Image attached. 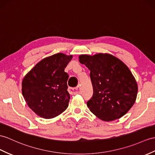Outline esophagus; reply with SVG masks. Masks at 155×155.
Wrapping results in <instances>:
<instances>
[{
  "label": "esophagus",
  "mask_w": 155,
  "mask_h": 155,
  "mask_svg": "<svg viewBox=\"0 0 155 155\" xmlns=\"http://www.w3.org/2000/svg\"><path fill=\"white\" fill-rule=\"evenodd\" d=\"M69 92L73 95L81 93V85H78L76 87H70L68 89Z\"/></svg>",
  "instance_id": "1"
}]
</instances>
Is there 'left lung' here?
Instances as JSON below:
<instances>
[{"label":"left lung","instance_id":"left-lung-1","mask_svg":"<svg viewBox=\"0 0 155 155\" xmlns=\"http://www.w3.org/2000/svg\"><path fill=\"white\" fill-rule=\"evenodd\" d=\"M80 62L90 70L93 94L87 102L90 111L102 120L121 118L133 106L137 84L127 66L108 54L80 56Z\"/></svg>","mask_w":155,"mask_h":155}]
</instances>
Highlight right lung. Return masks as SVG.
<instances>
[{"instance_id":"1","label":"right lung","mask_w":155,"mask_h":155,"mask_svg":"<svg viewBox=\"0 0 155 155\" xmlns=\"http://www.w3.org/2000/svg\"><path fill=\"white\" fill-rule=\"evenodd\" d=\"M72 56L57 53L45 58L25 75L22 94L29 107L37 115L50 119L68 107L70 96L65 68Z\"/></svg>"}]
</instances>
